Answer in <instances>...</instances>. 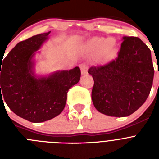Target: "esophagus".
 Returning a JSON list of instances; mask_svg holds the SVG:
<instances>
[{"label":"esophagus","mask_w":159,"mask_h":159,"mask_svg":"<svg viewBox=\"0 0 159 159\" xmlns=\"http://www.w3.org/2000/svg\"><path fill=\"white\" fill-rule=\"evenodd\" d=\"M80 67L81 70V73H82V75H86L88 74V65L85 64H82L80 65Z\"/></svg>","instance_id":"1"}]
</instances>
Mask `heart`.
<instances>
[{
	"label": "heart",
	"mask_w": 159,
	"mask_h": 159,
	"mask_svg": "<svg viewBox=\"0 0 159 159\" xmlns=\"http://www.w3.org/2000/svg\"><path fill=\"white\" fill-rule=\"evenodd\" d=\"M89 48L95 54H101L102 60L108 62L117 56L116 43L110 38H95L89 43Z\"/></svg>",
	"instance_id": "heart-1"
}]
</instances>
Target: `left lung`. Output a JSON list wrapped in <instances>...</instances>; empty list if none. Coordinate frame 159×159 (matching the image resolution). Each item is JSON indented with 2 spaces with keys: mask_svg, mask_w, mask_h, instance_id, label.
<instances>
[{
  "mask_svg": "<svg viewBox=\"0 0 159 159\" xmlns=\"http://www.w3.org/2000/svg\"><path fill=\"white\" fill-rule=\"evenodd\" d=\"M123 40L116 60L88 70L94 80V106L115 117L130 116L145 102L154 73L151 50L145 43L134 36H124Z\"/></svg>",
  "mask_w": 159,
  "mask_h": 159,
  "instance_id": "1",
  "label": "left lung"
}]
</instances>
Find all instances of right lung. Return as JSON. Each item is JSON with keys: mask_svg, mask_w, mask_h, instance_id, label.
Returning <instances> with one entry per match:
<instances>
[{"mask_svg": "<svg viewBox=\"0 0 159 159\" xmlns=\"http://www.w3.org/2000/svg\"><path fill=\"white\" fill-rule=\"evenodd\" d=\"M50 32L19 42L1 61L0 100L4 99L16 116L32 123H42L59 116L65 107L68 90L80 79L79 67L48 76L34 74L33 57Z\"/></svg>", "mask_w": 159, "mask_h": 159, "instance_id": "1", "label": "right lung"}]
</instances>
